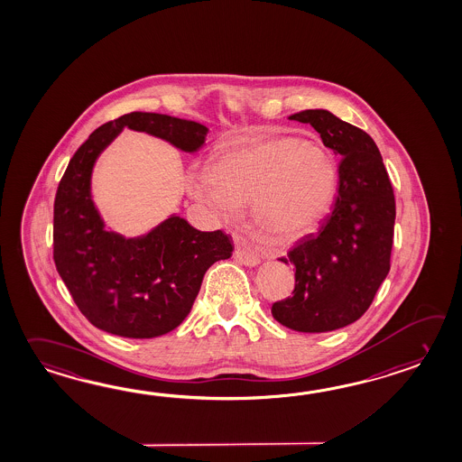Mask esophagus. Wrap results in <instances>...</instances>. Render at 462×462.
I'll return each mask as SVG.
<instances>
[{
    "mask_svg": "<svg viewBox=\"0 0 462 462\" xmlns=\"http://www.w3.org/2000/svg\"><path fill=\"white\" fill-rule=\"evenodd\" d=\"M236 258L242 265H246V267H256L260 263V258L255 254H250L244 248H236Z\"/></svg>",
    "mask_w": 462,
    "mask_h": 462,
    "instance_id": "esophagus-1",
    "label": "esophagus"
}]
</instances>
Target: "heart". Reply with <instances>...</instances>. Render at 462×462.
<instances>
[{"label":"heart","instance_id":"heart-1","mask_svg":"<svg viewBox=\"0 0 462 462\" xmlns=\"http://www.w3.org/2000/svg\"><path fill=\"white\" fill-rule=\"evenodd\" d=\"M338 171L325 145L290 135H254L224 143L192 177L197 202L224 220L252 204L256 232L273 245L311 234L331 207Z\"/></svg>","mask_w":462,"mask_h":462}]
</instances>
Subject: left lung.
<instances>
[{"label":"left lung","instance_id":"1","mask_svg":"<svg viewBox=\"0 0 462 462\" xmlns=\"http://www.w3.org/2000/svg\"><path fill=\"white\" fill-rule=\"evenodd\" d=\"M288 119L310 124L339 157L338 194L317 236L301 238L283 263L295 267L293 297L272 315L301 333H325L361 319L390 273L396 204L383 157L368 134L325 109Z\"/></svg>","mask_w":462,"mask_h":462}]
</instances>
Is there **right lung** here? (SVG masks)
<instances>
[{"label":"right lung","instance_id":"right-lung-1","mask_svg":"<svg viewBox=\"0 0 462 462\" xmlns=\"http://www.w3.org/2000/svg\"><path fill=\"white\" fill-rule=\"evenodd\" d=\"M124 127L184 152H197L208 133L202 124L155 113L125 114L97 127L72 155L58 187L52 256L74 303L96 328L124 338H155L184 321L207 270L232 256L234 242L222 230L200 232L175 214L134 238L104 228L91 175Z\"/></svg>","mask_w":462,"mask_h":462}]
</instances>
